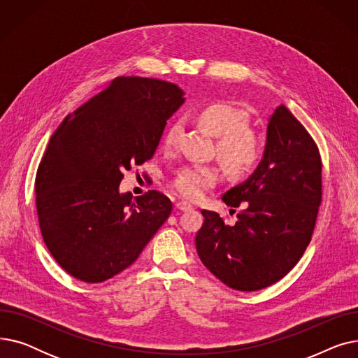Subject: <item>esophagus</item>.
Wrapping results in <instances>:
<instances>
[{
    "instance_id": "obj_1",
    "label": "esophagus",
    "mask_w": 358,
    "mask_h": 358,
    "mask_svg": "<svg viewBox=\"0 0 358 358\" xmlns=\"http://www.w3.org/2000/svg\"><path fill=\"white\" fill-rule=\"evenodd\" d=\"M176 209L180 210V212H189V210L193 209V206H190L189 203H185V201H177L176 203Z\"/></svg>"
}]
</instances>
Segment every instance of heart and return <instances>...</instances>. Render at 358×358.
Wrapping results in <instances>:
<instances>
[{
	"label": "heart",
	"instance_id": "obj_1",
	"mask_svg": "<svg viewBox=\"0 0 358 358\" xmlns=\"http://www.w3.org/2000/svg\"><path fill=\"white\" fill-rule=\"evenodd\" d=\"M200 123L219 138L220 159L234 171H245L259 158V141L248 127L250 119L243 110L228 103H210L199 111ZM181 123L174 122L164 136V146L173 149L178 145ZM215 168L204 165L187 166L173 181V189L187 200H200L217 182Z\"/></svg>",
	"mask_w": 358,
	"mask_h": 358
}]
</instances>
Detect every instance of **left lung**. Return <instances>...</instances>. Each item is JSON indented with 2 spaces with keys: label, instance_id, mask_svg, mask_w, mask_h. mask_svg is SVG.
Returning a JSON list of instances; mask_svg holds the SVG:
<instances>
[{
  "label": "left lung",
  "instance_id": "8db88e82",
  "mask_svg": "<svg viewBox=\"0 0 358 358\" xmlns=\"http://www.w3.org/2000/svg\"><path fill=\"white\" fill-rule=\"evenodd\" d=\"M242 210L227 224L210 210L196 235V250L222 283L255 292L283 278L308 248L322 201L319 149L286 106L267 126L264 155L252 176L222 196Z\"/></svg>",
  "mask_w": 358,
  "mask_h": 358
}]
</instances>
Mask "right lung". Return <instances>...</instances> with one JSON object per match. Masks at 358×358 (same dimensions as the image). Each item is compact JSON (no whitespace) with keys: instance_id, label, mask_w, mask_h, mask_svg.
I'll list each match as a JSON object with an SVG mask.
<instances>
[{"instance_id":"right-lung-1","label":"right lung","mask_w":358,"mask_h":358,"mask_svg":"<svg viewBox=\"0 0 358 358\" xmlns=\"http://www.w3.org/2000/svg\"><path fill=\"white\" fill-rule=\"evenodd\" d=\"M182 94L166 81L117 77L55 130L37 168L36 208L49 252L72 277L119 274L171 215L162 193L134 199L119 185L124 169L154 157Z\"/></svg>"}]
</instances>
